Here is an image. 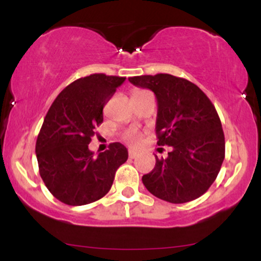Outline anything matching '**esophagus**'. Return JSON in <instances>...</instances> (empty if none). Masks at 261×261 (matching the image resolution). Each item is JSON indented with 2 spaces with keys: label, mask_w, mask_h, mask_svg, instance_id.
<instances>
[{
  "label": "esophagus",
  "mask_w": 261,
  "mask_h": 261,
  "mask_svg": "<svg viewBox=\"0 0 261 261\" xmlns=\"http://www.w3.org/2000/svg\"><path fill=\"white\" fill-rule=\"evenodd\" d=\"M136 157H137V152H135V151H133V149H130V151H128V158L134 160V158H136Z\"/></svg>",
  "instance_id": "obj_1"
}]
</instances>
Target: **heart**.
Segmentation results:
<instances>
[{"label": "heart", "instance_id": "heart-1", "mask_svg": "<svg viewBox=\"0 0 261 261\" xmlns=\"http://www.w3.org/2000/svg\"><path fill=\"white\" fill-rule=\"evenodd\" d=\"M126 139L128 142L131 143V145H137L141 140V135L139 133H130L126 136Z\"/></svg>", "mask_w": 261, "mask_h": 261}]
</instances>
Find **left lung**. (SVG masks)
Masks as SVG:
<instances>
[{"instance_id": "obj_1", "label": "left lung", "mask_w": 261, "mask_h": 261, "mask_svg": "<svg viewBox=\"0 0 261 261\" xmlns=\"http://www.w3.org/2000/svg\"><path fill=\"white\" fill-rule=\"evenodd\" d=\"M157 98L158 146H170L142 176L146 189L158 199L184 203L205 194L217 178L224 160V135L214 104L190 81L158 73L128 79Z\"/></svg>"}]
</instances>
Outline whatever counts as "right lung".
<instances>
[{"label": "right lung", "instance_id": "add662e5", "mask_svg": "<svg viewBox=\"0 0 261 261\" xmlns=\"http://www.w3.org/2000/svg\"><path fill=\"white\" fill-rule=\"evenodd\" d=\"M126 77L94 73L68 85L58 95L38 135L35 153L41 179L56 199L81 206L97 201L112 188L127 161L120 142L95 157L88 145L103 122V108Z\"/></svg>", "mask_w": 261, "mask_h": 261}]
</instances>
